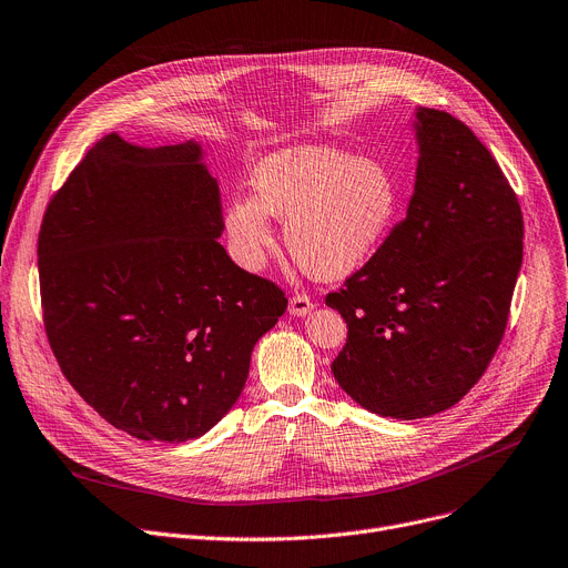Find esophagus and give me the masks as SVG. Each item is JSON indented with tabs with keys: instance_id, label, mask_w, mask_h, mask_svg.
Masks as SVG:
<instances>
[{
	"instance_id": "obj_1",
	"label": "esophagus",
	"mask_w": 568,
	"mask_h": 568,
	"mask_svg": "<svg viewBox=\"0 0 568 568\" xmlns=\"http://www.w3.org/2000/svg\"><path fill=\"white\" fill-rule=\"evenodd\" d=\"M313 308H315V304L311 302V296H306V294H294L290 300V306H287L290 315H296V317L308 315Z\"/></svg>"
}]
</instances>
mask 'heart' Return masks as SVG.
I'll list each match as a JSON object with an SVG mask.
<instances>
[{
	"label": "heart",
	"mask_w": 568,
	"mask_h": 568,
	"mask_svg": "<svg viewBox=\"0 0 568 568\" xmlns=\"http://www.w3.org/2000/svg\"><path fill=\"white\" fill-rule=\"evenodd\" d=\"M398 214L394 176L379 163L332 146H290L253 172V195H234L223 212L230 246L251 272L274 248V219L285 246L320 281L345 278L382 246Z\"/></svg>",
	"instance_id": "heart-1"
}]
</instances>
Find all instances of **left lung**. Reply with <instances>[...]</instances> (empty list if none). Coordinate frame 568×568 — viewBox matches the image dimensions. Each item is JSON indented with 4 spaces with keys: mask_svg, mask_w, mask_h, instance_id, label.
<instances>
[{
    "mask_svg": "<svg viewBox=\"0 0 568 568\" xmlns=\"http://www.w3.org/2000/svg\"><path fill=\"white\" fill-rule=\"evenodd\" d=\"M407 216L326 306L347 322L332 364L373 414L424 419L486 373L523 264V212L493 154L449 112L416 108Z\"/></svg>",
    "mask_w": 568,
    "mask_h": 568,
    "instance_id": "1",
    "label": "left lung"
}]
</instances>
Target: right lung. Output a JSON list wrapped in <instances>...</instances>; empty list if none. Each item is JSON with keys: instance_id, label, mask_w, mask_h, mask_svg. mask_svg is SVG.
I'll return each instance as SVG.
<instances>
[{"instance_id": "right-lung-1", "label": "right lung", "mask_w": 568, "mask_h": 568, "mask_svg": "<svg viewBox=\"0 0 568 568\" xmlns=\"http://www.w3.org/2000/svg\"><path fill=\"white\" fill-rule=\"evenodd\" d=\"M219 182L195 140H99L59 189L39 232L50 347L108 424L179 444L242 396L255 343L287 308L278 285L219 244Z\"/></svg>"}]
</instances>
